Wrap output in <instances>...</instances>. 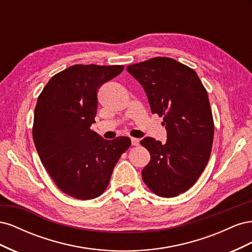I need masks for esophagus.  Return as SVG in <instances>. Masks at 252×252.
Here are the masks:
<instances>
[{
    "label": "esophagus",
    "instance_id": "34e87169",
    "mask_svg": "<svg viewBox=\"0 0 252 252\" xmlns=\"http://www.w3.org/2000/svg\"><path fill=\"white\" fill-rule=\"evenodd\" d=\"M131 144H132V146H138V145L140 144V140L136 138H131Z\"/></svg>",
    "mask_w": 252,
    "mask_h": 252
}]
</instances>
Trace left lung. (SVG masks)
<instances>
[{"label": "left lung", "mask_w": 252, "mask_h": 252, "mask_svg": "<svg viewBox=\"0 0 252 252\" xmlns=\"http://www.w3.org/2000/svg\"><path fill=\"white\" fill-rule=\"evenodd\" d=\"M127 71L141 83L151 112L163 117L167 129L165 144L141 141L151 158L143 181L158 196H177L194 185L209 161L215 123L207 90L192 68L171 58H152Z\"/></svg>", "instance_id": "8db88e82"}]
</instances>
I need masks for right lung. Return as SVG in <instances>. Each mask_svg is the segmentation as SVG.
Instances as JSON below:
<instances>
[{
  "label": "right lung",
  "instance_id": "right-lung-1",
  "mask_svg": "<svg viewBox=\"0 0 252 252\" xmlns=\"http://www.w3.org/2000/svg\"><path fill=\"white\" fill-rule=\"evenodd\" d=\"M123 69V65H73L53 75L37 97L32 126L36 151L61 191L74 199L100 196L131 145L127 136L104 140L90 128L98 88Z\"/></svg>",
  "mask_w": 252,
  "mask_h": 252
}]
</instances>
